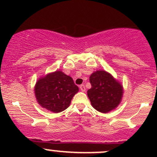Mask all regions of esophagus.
<instances>
[{
	"label": "esophagus",
	"instance_id": "obj_1",
	"mask_svg": "<svg viewBox=\"0 0 157 157\" xmlns=\"http://www.w3.org/2000/svg\"><path fill=\"white\" fill-rule=\"evenodd\" d=\"M80 90H81V91H86V87H85L84 84L80 85Z\"/></svg>",
	"mask_w": 157,
	"mask_h": 157
}]
</instances>
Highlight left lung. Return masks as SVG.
Here are the masks:
<instances>
[{
    "label": "left lung",
    "instance_id": "obj_1",
    "mask_svg": "<svg viewBox=\"0 0 157 157\" xmlns=\"http://www.w3.org/2000/svg\"><path fill=\"white\" fill-rule=\"evenodd\" d=\"M91 88L87 94L91 105L102 113H106L120 104L122 96V86L109 73L97 71L90 76Z\"/></svg>",
    "mask_w": 157,
    "mask_h": 157
}]
</instances>
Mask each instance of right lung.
I'll return each instance as SVG.
<instances>
[{
  "label": "right lung",
  "instance_id": "right-lung-1",
  "mask_svg": "<svg viewBox=\"0 0 157 157\" xmlns=\"http://www.w3.org/2000/svg\"><path fill=\"white\" fill-rule=\"evenodd\" d=\"M78 91L73 79L60 71L40 79L35 88V96L40 105L55 113L67 109Z\"/></svg>",
  "mask_w": 157,
  "mask_h": 157
}]
</instances>
